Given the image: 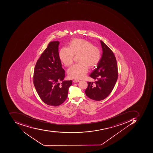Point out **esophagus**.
Returning a JSON list of instances; mask_svg holds the SVG:
<instances>
[{"label":"esophagus","mask_w":153,"mask_h":153,"mask_svg":"<svg viewBox=\"0 0 153 153\" xmlns=\"http://www.w3.org/2000/svg\"><path fill=\"white\" fill-rule=\"evenodd\" d=\"M79 80H78V79H74V80H73V82L74 83H77V82H79Z\"/></svg>","instance_id":"1"}]
</instances>
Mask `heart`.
<instances>
[{"label": "heart", "instance_id": "obj_1", "mask_svg": "<svg viewBox=\"0 0 153 153\" xmlns=\"http://www.w3.org/2000/svg\"><path fill=\"white\" fill-rule=\"evenodd\" d=\"M77 56L79 63L68 70V74L71 79H83L88 72V66L91 68L99 63L101 52L99 48L89 41L75 39L70 42L69 48L62 47L59 53L60 61L66 67L71 65L74 56Z\"/></svg>", "mask_w": 153, "mask_h": 153}]
</instances>
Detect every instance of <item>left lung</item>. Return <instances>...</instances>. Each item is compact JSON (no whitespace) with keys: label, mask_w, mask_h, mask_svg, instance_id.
Masks as SVG:
<instances>
[{"label":"left lung","mask_w":153,"mask_h":153,"mask_svg":"<svg viewBox=\"0 0 153 153\" xmlns=\"http://www.w3.org/2000/svg\"><path fill=\"white\" fill-rule=\"evenodd\" d=\"M102 55L99 63L90 76L97 80L88 82V87L85 91L86 96L95 101H101L112 92L118 79L117 61L111 49L100 40Z\"/></svg>","instance_id":"left-lung-1"}]
</instances>
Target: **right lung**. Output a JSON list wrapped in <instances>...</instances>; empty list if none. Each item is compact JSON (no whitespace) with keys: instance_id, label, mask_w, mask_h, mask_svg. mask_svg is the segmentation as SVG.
Segmentation results:
<instances>
[{"instance_id":"obj_1","label":"right lung","mask_w":153,"mask_h":153,"mask_svg":"<svg viewBox=\"0 0 153 153\" xmlns=\"http://www.w3.org/2000/svg\"><path fill=\"white\" fill-rule=\"evenodd\" d=\"M59 44L58 41L49 43L37 61L33 73L36 91L43 102L50 106L63 103L72 84V80H63L65 71L59 58Z\"/></svg>"}]
</instances>
